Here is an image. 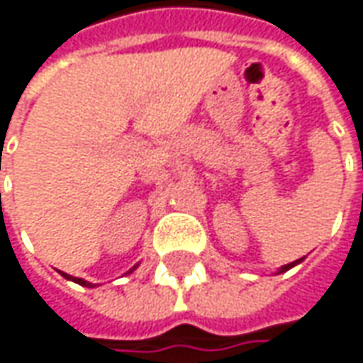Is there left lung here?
I'll list each match as a JSON object with an SVG mask.
<instances>
[{
	"label": "left lung",
	"instance_id": "left-lung-1",
	"mask_svg": "<svg viewBox=\"0 0 363 363\" xmlns=\"http://www.w3.org/2000/svg\"><path fill=\"white\" fill-rule=\"evenodd\" d=\"M301 261H303V259H297V261H294V263H287V265H283V267L279 269V273H283V271H287V269L295 267V265H297V263H301Z\"/></svg>",
	"mask_w": 363,
	"mask_h": 363
}]
</instances>
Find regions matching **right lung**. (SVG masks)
Masks as SVG:
<instances>
[{"label": "right lung", "mask_w": 363, "mask_h": 363, "mask_svg": "<svg viewBox=\"0 0 363 363\" xmlns=\"http://www.w3.org/2000/svg\"><path fill=\"white\" fill-rule=\"evenodd\" d=\"M136 267H138V265H134V267H132L130 271H128V273H132V271H134V269H136ZM60 273H62V271H60ZM62 275H64V277H66V279H72V281L80 283V285H84V287H94V285H92V283L84 281V279H80V277H69L68 273H62Z\"/></svg>", "instance_id": "add662e5"}]
</instances>
